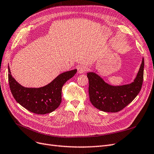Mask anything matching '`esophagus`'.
<instances>
[{"label":"esophagus","mask_w":154,"mask_h":154,"mask_svg":"<svg viewBox=\"0 0 154 154\" xmlns=\"http://www.w3.org/2000/svg\"><path fill=\"white\" fill-rule=\"evenodd\" d=\"M87 67L85 66H83V65H82V66H80L78 67V74H82L84 72L86 71Z\"/></svg>","instance_id":"34e87169"}]
</instances>
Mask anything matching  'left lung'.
<instances>
[{
  "mask_svg": "<svg viewBox=\"0 0 154 154\" xmlns=\"http://www.w3.org/2000/svg\"><path fill=\"white\" fill-rule=\"evenodd\" d=\"M144 65L143 58L140 68L134 82L123 85H111L95 72H87L88 94L93 106L101 111L118 112L131 103L141 89Z\"/></svg>",
  "mask_w": 154,
  "mask_h": 154,
  "instance_id": "1",
  "label": "left lung"
}]
</instances>
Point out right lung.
Wrapping results in <instances>:
<instances>
[{
    "instance_id": "obj_1",
    "label": "right lung",
    "mask_w": 154,
    "mask_h": 154,
    "mask_svg": "<svg viewBox=\"0 0 154 154\" xmlns=\"http://www.w3.org/2000/svg\"><path fill=\"white\" fill-rule=\"evenodd\" d=\"M77 69L63 72L47 85L40 88L22 86L11 74L8 66V81L14 98L21 106L32 113L45 114L57 109L62 102V88L72 78Z\"/></svg>"
}]
</instances>
